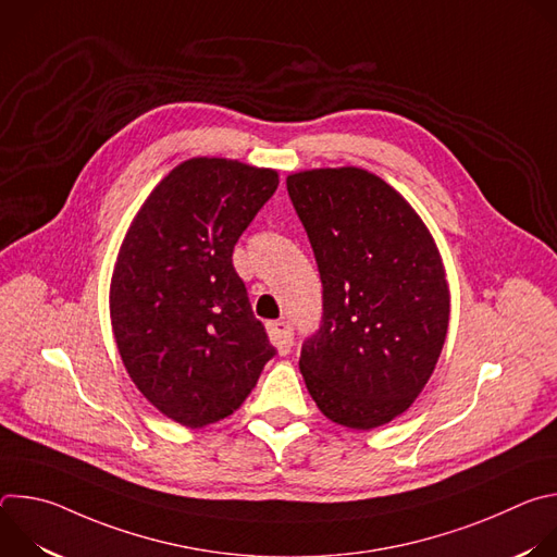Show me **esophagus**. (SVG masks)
I'll return each mask as SVG.
<instances>
[{
    "instance_id": "esophagus-1",
    "label": "esophagus",
    "mask_w": 557,
    "mask_h": 557,
    "mask_svg": "<svg viewBox=\"0 0 557 557\" xmlns=\"http://www.w3.org/2000/svg\"><path fill=\"white\" fill-rule=\"evenodd\" d=\"M269 337L280 350V355H288L293 348V326L288 322H271L269 324Z\"/></svg>"
}]
</instances>
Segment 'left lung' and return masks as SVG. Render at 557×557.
Returning a JSON list of instances; mask_svg holds the SVG:
<instances>
[{
	"label": "left lung",
	"mask_w": 557,
	"mask_h": 557,
	"mask_svg": "<svg viewBox=\"0 0 557 557\" xmlns=\"http://www.w3.org/2000/svg\"><path fill=\"white\" fill-rule=\"evenodd\" d=\"M286 189L322 277V322L299 355L306 387L344 428L389 423L421 394L445 344L438 249L414 209L366 170L299 172Z\"/></svg>",
	"instance_id": "left-lung-1"
}]
</instances>
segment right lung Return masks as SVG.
<instances>
[{
  "label": "right lung",
  "mask_w": 557,
  "mask_h": 557,
  "mask_svg": "<svg viewBox=\"0 0 557 557\" xmlns=\"http://www.w3.org/2000/svg\"><path fill=\"white\" fill-rule=\"evenodd\" d=\"M277 185L273 170L191 158L125 235L110 286L116 346L145 399L181 425L240 408L277 352L231 260Z\"/></svg>",
  "instance_id": "add662e5"
}]
</instances>
